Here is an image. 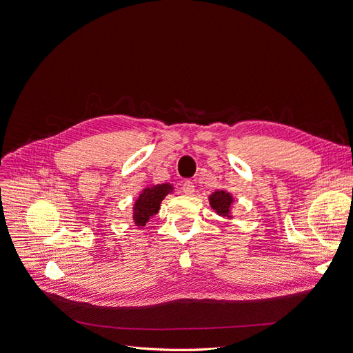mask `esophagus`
<instances>
[{
  "instance_id": "1",
  "label": "esophagus",
  "mask_w": 353,
  "mask_h": 353,
  "mask_svg": "<svg viewBox=\"0 0 353 353\" xmlns=\"http://www.w3.org/2000/svg\"><path fill=\"white\" fill-rule=\"evenodd\" d=\"M194 191H195V187H194V183H192L191 181H185V182L182 183V192H183V194L192 195Z\"/></svg>"
}]
</instances>
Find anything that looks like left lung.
Instances as JSON below:
<instances>
[{
    "label": "left lung",
    "instance_id": "obj_1",
    "mask_svg": "<svg viewBox=\"0 0 353 353\" xmlns=\"http://www.w3.org/2000/svg\"><path fill=\"white\" fill-rule=\"evenodd\" d=\"M232 203V198L228 192L225 191H215L211 196H210V204L211 207L220 214V215H227L228 216V211H230V205Z\"/></svg>",
    "mask_w": 353,
    "mask_h": 353
}]
</instances>
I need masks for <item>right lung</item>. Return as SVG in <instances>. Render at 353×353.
<instances>
[{"instance_id":"add662e5","label":"right lung","mask_w":353,"mask_h":353,"mask_svg":"<svg viewBox=\"0 0 353 353\" xmlns=\"http://www.w3.org/2000/svg\"><path fill=\"white\" fill-rule=\"evenodd\" d=\"M172 191V185L170 183H162V185H154L146 188L139 194L135 207H133V220L137 225H145L149 218L158 212L161 201Z\"/></svg>"}]
</instances>
